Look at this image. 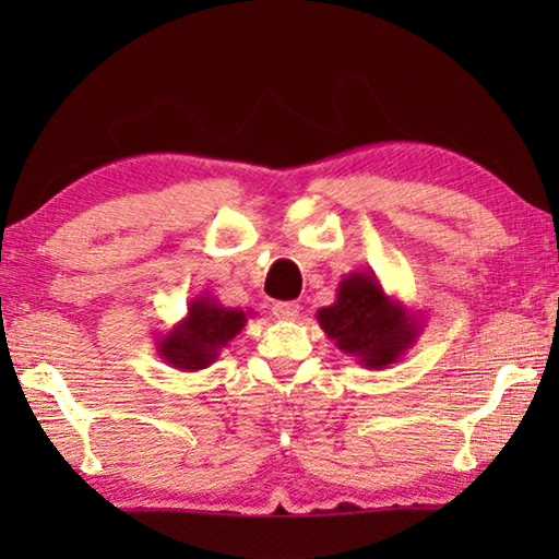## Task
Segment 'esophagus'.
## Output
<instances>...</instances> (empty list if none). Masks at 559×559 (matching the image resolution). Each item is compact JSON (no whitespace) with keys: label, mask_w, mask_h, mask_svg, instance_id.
Segmentation results:
<instances>
[{"label":"esophagus","mask_w":559,"mask_h":559,"mask_svg":"<svg viewBox=\"0 0 559 559\" xmlns=\"http://www.w3.org/2000/svg\"><path fill=\"white\" fill-rule=\"evenodd\" d=\"M273 316L278 320H296L300 316V306L293 300H283V302H273Z\"/></svg>","instance_id":"obj_1"}]
</instances>
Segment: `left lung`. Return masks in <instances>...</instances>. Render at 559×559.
<instances>
[{"mask_svg": "<svg viewBox=\"0 0 559 559\" xmlns=\"http://www.w3.org/2000/svg\"><path fill=\"white\" fill-rule=\"evenodd\" d=\"M318 323L337 349L367 370H384L416 345L424 318L402 300L386 296L380 278L355 271L337 283L333 306L318 310Z\"/></svg>", "mask_w": 559, "mask_h": 559, "instance_id": "left-lung-1", "label": "left lung"}]
</instances>
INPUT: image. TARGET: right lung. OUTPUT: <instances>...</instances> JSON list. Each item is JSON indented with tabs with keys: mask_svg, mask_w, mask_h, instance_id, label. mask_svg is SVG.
Returning a JSON list of instances; mask_svg holds the SVG:
<instances>
[{
	"mask_svg": "<svg viewBox=\"0 0 559 559\" xmlns=\"http://www.w3.org/2000/svg\"><path fill=\"white\" fill-rule=\"evenodd\" d=\"M251 316L253 310L226 308L216 298L202 293L189 300L187 316L179 323L169 328L165 335H157L155 349L159 359H165L175 370H206L219 359L222 349L229 347L231 340L241 333Z\"/></svg>",
	"mask_w": 559,
	"mask_h": 559,
	"instance_id": "right-lung-1",
	"label": "right lung"
}]
</instances>
